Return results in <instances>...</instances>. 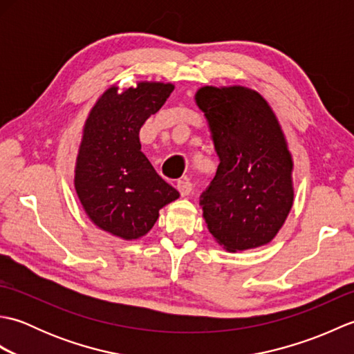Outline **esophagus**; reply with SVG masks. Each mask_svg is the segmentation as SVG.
<instances>
[{
	"label": "esophagus",
	"instance_id": "obj_1",
	"mask_svg": "<svg viewBox=\"0 0 354 354\" xmlns=\"http://www.w3.org/2000/svg\"><path fill=\"white\" fill-rule=\"evenodd\" d=\"M176 189L179 193H181V196H189L192 189H193V185L189 179H181V181L176 183Z\"/></svg>",
	"mask_w": 354,
	"mask_h": 354
}]
</instances>
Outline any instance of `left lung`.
<instances>
[{
	"mask_svg": "<svg viewBox=\"0 0 354 354\" xmlns=\"http://www.w3.org/2000/svg\"><path fill=\"white\" fill-rule=\"evenodd\" d=\"M194 100L221 161L201 196L208 231L228 252L268 245L293 205V161L275 112L240 85L202 86Z\"/></svg>",
	"mask_w": 354,
	"mask_h": 354,
	"instance_id": "left-lung-1",
	"label": "left lung"
}]
</instances>
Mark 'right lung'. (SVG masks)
Here are the masks:
<instances>
[{
	"label": "right lung",
	"mask_w": 354,
	"mask_h": 354,
	"mask_svg": "<svg viewBox=\"0 0 354 354\" xmlns=\"http://www.w3.org/2000/svg\"><path fill=\"white\" fill-rule=\"evenodd\" d=\"M173 89V84L147 80L123 91L112 85L85 120L74 189L89 221L123 240L146 236L160 209L179 198L141 152L140 142L141 126Z\"/></svg>",
	"instance_id": "obj_1"
}]
</instances>
